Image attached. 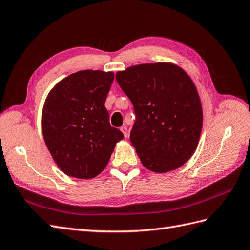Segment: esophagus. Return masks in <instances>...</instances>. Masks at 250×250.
Listing matches in <instances>:
<instances>
[{
    "label": "esophagus",
    "mask_w": 250,
    "mask_h": 250,
    "mask_svg": "<svg viewBox=\"0 0 250 250\" xmlns=\"http://www.w3.org/2000/svg\"><path fill=\"white\" fill-rule=\"evenodd\" d=\"M120 131L123 132V134H124V136H125V137H126V136H127V127H126L125 125L121 126V127H120Z\"/></svg>",
    "instance_id": "1"
}]
</instances>
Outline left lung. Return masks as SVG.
<instances>
[{
  "label": "left lung",
  "instance_id": "1",
  "mask_svg": "<svg viewBox=\"0 0 250 250\" xmlns=\"http://www.w3.org/2000/svg\"><path fill=\"white\" fill-rule=\"evenodd\" d=\"M136 119L130 134L144 167L166 173L188 162L200 140L203 110L193 81L169 62L138 64L116 74Z\"/></svg>",
  "mask_w": 250,
  "mask_h": 250
}]
</instances>
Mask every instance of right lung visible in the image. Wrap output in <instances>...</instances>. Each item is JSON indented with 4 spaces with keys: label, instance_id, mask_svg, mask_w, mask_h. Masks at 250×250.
<instances>
[{
    "label": "right lung",
    "instance_id": "obj_1",
    "mask_svg": "<svg viewBox=\"0 0 250 250\" xmlns=\"http://www.w3.org/2000/svg\"><path fill=\"white\" fill-rule=\"evenodd\" d=\"M113 80V72L80 70L57 83L44 102V142L68 176L88 180L100 174L124 138L111 126L104 106Z\"/></svg>",
    "mask_w": 250,
    "mask_h": 250
}]
</instances>
